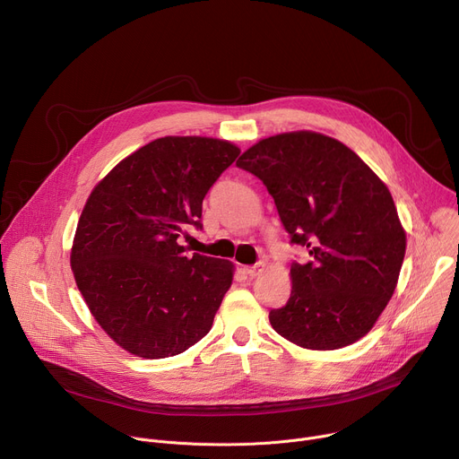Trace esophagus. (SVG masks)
<instances>
[{"instance_id":"34e87169","label":"esophagus","mask_w":459,"mask_h":459,"mask_svg":"<svg viewBox=\"0 0 459 459\" xmlns=\"http://www.w3.org/2000/svg\"><path fill=\"white\" fill-rule=\"evenodd\" d=\"M264 271H265V265H264V264H255V265H252V267H247V269H245L247 276H250V278L259 276V274L264 273Z\"/></svg>"}]
</instances>
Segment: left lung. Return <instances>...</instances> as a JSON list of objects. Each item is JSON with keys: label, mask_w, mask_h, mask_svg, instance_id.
<instances>
[{"label": "left lung", "mask_w": 459, "mask_h": 459, "mask_svg": "<svg viewBox=\"0 0 459 459\" xmlns=\"http://www.w3.org/2000/svg\"><path fill=\"white\" fill-rule=\"evenodd\" d=\"M236 165L264 181L290 241L310 254L292 264L273 329L310 351L361 340L394 294L407 247L386 185L347 145L312 130L259 140Z\"/></svg>", "instance_id": "1"}]
</instances>
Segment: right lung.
Segmentation results:
<instances>
[{
	"label": "right lung",
	"mask_w": 459,
	"mask_h": 459,
	"mask_svg": "<svg viewBox=\"0 0 459 459\" xmlns=\"http://www.w3.org/2000/svg\"><path fill=\"white\" fill-rule=\"evenodd\" d=\"M225 140L165 136L121 160L91 192L71 250L76 285L126 352L160 359L209 334L234 265L178 243L202 229L204 198L238 158Z\"/></svg>",
	"instance_id": "right-lung-1"
}]
</instances>
